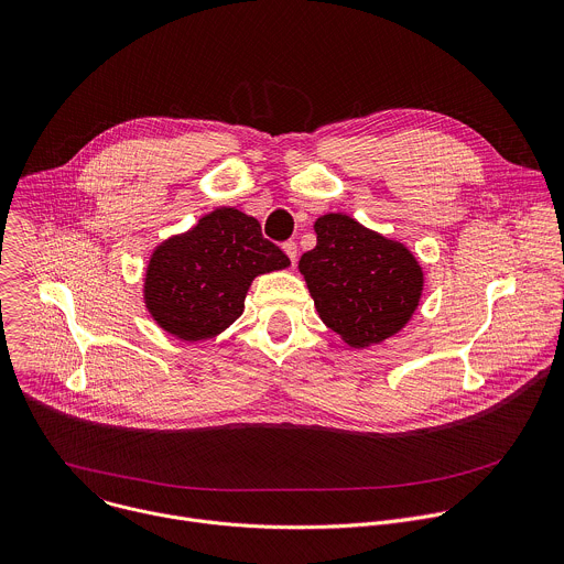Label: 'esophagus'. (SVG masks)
<instances>
[{"label":"esophagus","mask_w":564,"mask_h":564,"mask_svg":"<svg viewBox=\"0 0 564 564\" xmlns=\"http://www.w3.org/2000/svg\"><path fill=\"white\" fill-rule=\"evenodd\" d=\"M283 252L288 254V259L292 261V265H296V243H294V241L283 243Z\"/></svg>","instance_id":"1"}]
</instances>
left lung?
Masks as SVG:
<instances>
[{
	"label": "left lung",
	"mask_w": 564,
	"mask_h": 564,
	"mask_svg": "<svg viewBox=\"0 0 564 564\" xmlns=\"http://www.w3.org/2000/svg\"><path fill=\"white\" fill-rule=\"evenodd\" d=\"M316 248L299 261L321 321L354 349L399 334L421 305L425 274L414 252L349 215L314 221Z\"/></svg>",
	"instance_id": "1"
}]
</instances>
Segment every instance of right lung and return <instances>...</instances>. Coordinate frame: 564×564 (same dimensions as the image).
Returning <instances> with one entry per match:
<instances>
[{
	"mask_svg": "<svg viewBox=\"0 0 564 564\" xmlns=\"http://www.w3.org/2000/svg\"><path fill=\"white\" fill-rule=\"evenodd\" d=\"M285 268L290 259L263 239L254 217L221 206L154 246L143 272V305L170 336L202 343L243 314L257 276Z\"/></svg>",
	"mask_w": 564,
	"mask_h": 564,
	"instance_id": "right-lung-1",
	"label": "right lung"
}]
</instances>
